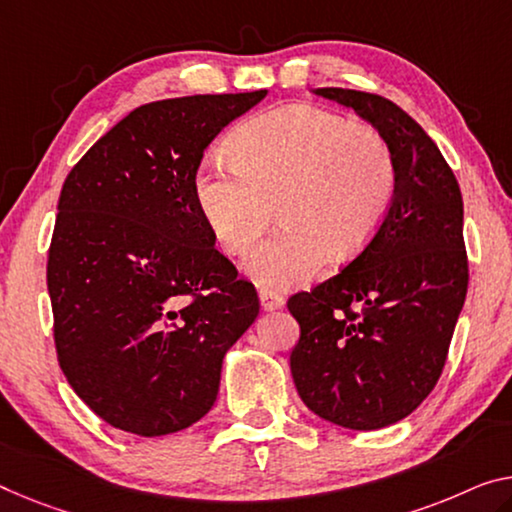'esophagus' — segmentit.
<instances>
[{
	"label": "esophagus",
	"instance_id": "1",
	"mask_svg": "<svg viewBox=\"0 0 512 512\" xmlns=\"http://www.w3.org/2000/svg\"><path fill=\"white\" fill-rule=\"evenodd\" d=\"M258 297H261V306L265 311H274L283 306V297L279 293H274V290H270V288L258 290Z\"/></svg>",
	"mask_w": 512,
	"mask_h": 512
}]
</instances>
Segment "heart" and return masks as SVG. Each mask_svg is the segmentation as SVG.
<instances>
[{"mask_svg":"<svg viewBox=\"0 0 512 512\" xmlns=\"http://www.w3.org/2000/svg\"><path fill=\"white\" fill-rule=\"evenodd\" d=\"M235 157L208 155L194 203L229 254H242L270 224L281 226L247 258L258 283L293 288L336 256H359L387 222L396 157L380 132L311 105H286L240 125Z\"/></svg>","mask_w":512,"mask_h":512,"instance_id":"obj_1","label":"heart"}]
</instances>
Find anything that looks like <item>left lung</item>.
Instances as JSON below:
<instances>
[{"mask_svg":"<svg viewBox=\"0 0 512 512\" xmlns=\"http://www.w3.org/2000/svg\"><path fill=\"white\" fill-rule=\"evenodd\" d=\"M313 93L355 109L389 141L398 185L371 245L288 300L300 322L290 373L320 419L380 430L410 416L442 375L469 283L465 208L444 155L410 114L375 93Z\"/></svg>","mask_w":512,"mask_h":512,"instance_id":"left-lung-1","label":"left lung"}]
</instances>
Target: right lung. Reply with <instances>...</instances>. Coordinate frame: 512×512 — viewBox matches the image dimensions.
I'll list each match as a JSON object with an SVG mask.
<instances>
[{"instance_id": "1", "label": "right lung", "mask_w": 512, "mask_h": 512, "mask_svg": "<svg viewBox=\"0 0 512 512\" xmlns=\"http://www.w3.org/2000/svg\"><path fill=\"white\" fill-rule=\"evenodd\" d=\"M267 91L141 105L70 171L47 258L54 343L70 387L141 437L210 412L258 295L194 203L203 151Z\"/></svg>"}]
</instances>
